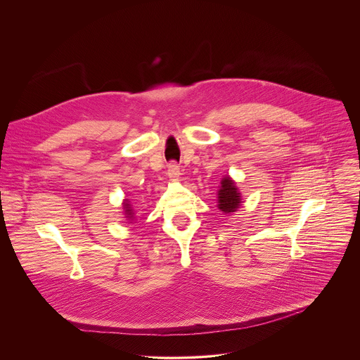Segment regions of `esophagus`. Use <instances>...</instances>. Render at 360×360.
<instances>
[{"mask_svg":"<svg viewBox=\"0 0 360 360\" xmlns=\"http://www.w3.org/2000/svg\"><path fill=\"white\" fill-rule=\"evenodd\" d=\"M167 177H169V180L170 181H177L179 180V177H180V169H179V166L176 165V163H170L169 166H167Z\"/></svg>","mask_w":360,"mask_h":360,"instance_id":"esophagus-1","label":"esophagus"}]
</instances>
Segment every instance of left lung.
<instances>
[{"label":"left lung","mask_w":360,"mask_h":360,"mask_svg":"<svg viewBox=\"0 0 360 360\" xmlns=\"http://www.w3.org/2000/svg\"><path fill=\"white\" fill-rule=\"evenodd\" d=\"M243 204L241 193L230 176H224L217 190V207L223 213H233Z\"/></svg>","instance_id":"8db88e82"}]
</instances>
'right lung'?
Listing matches in <instances>:
<instances>
[{
    "instance_id": "right-lung-1",
    "label": "right lung",
    "mask_w": 360,
    "mask_h": 360,
    "mask_svg": "<svg viewBox=\"0 0 360 360\" xmlns=\"http://www.w3.org/2000/svg\"><path fill=\"white\" fill-rule=\"evenodd\" d=\"M122 206H123V214H124L126 220H127L130 224H131V223H136V213H134V210H133V207H131L130 201H129L127 198H124Z\"/></svg>"
}]
</instances>
